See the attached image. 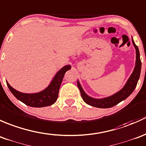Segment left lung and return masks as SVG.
Returning a JSON list of instances; mask_svg holds the SVG:
<instances>
[{
	"label": "left lung",
	"instance_id": "obj_1",
	"mask_svg": "<svg viewBox=\"0 0 146 146\" xmlns=\"http://www.w3.org/2000/svg\"><path fill=\"white\" fill-rule=\"evenodd\" d=\"M132 43L136 49V63H135V67L133 70V72L131 73V76H129L128 80L126 82L125 85L123 86V88L118 92L115 93L113 95L108 96V97L103 98H95L87 95L85 91H84L82 85L79 83V80H77V86L80 91L81 95L84 101L86 104L89 105L93 107L98 108H109L116 106L119 103H120L122 100H125L126 98L129 97L132 94L137 85L138 81L141 74V62L140 59V53L138 46L135 44L132 38Z\"/></svg>",
	"mask_w": 146,
	"mask_h": 146
}]
</instances>
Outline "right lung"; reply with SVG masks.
I'll use <instances>...</instances> for the list:
<instances>
[{
  "mask_svg": "<svg viewBox=\"0 0 146 146\" xmlns=\"http://www.w3.org/2000/svg\"><path fill=\"white\" fill-rule=\"evenodd\" d=\"M71 69V65L67 64L62 67L53 79L50 84L43 91L34 94H25V93L18 91L13 88L7 82V86L16 98L20 100L27 106L34 107V108H43V107L50 106L56 102L59 94V89L61 83L62 82L64 74Z\"/></svg>",
  "mask_w": 146,
  "mask_h": 146,
  "instance_id": "right-lung-1",
  "label": "right lung"
}]
</instances>
